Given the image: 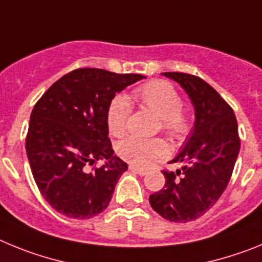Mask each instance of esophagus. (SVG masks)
Returning <instances> with one entry per match:
<instances>
[{
  "instance_id": "34e87169",
  "label": "esophagus",
  "mask_w": 262,
  "mask_h": 262,
  "mask_svg": "<svg viewBox=\"0 0 262 262\" xmlns=\"http://www.w3.org/2000/svg\"><path fill=\"white\" fill-rule=\"evenodd\" d=\"M129 170L134 173H138L139 176H145L148 173V169L139 168V166H136V165H129Z\"/></svg>"
}]
</instances>
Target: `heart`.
Listing matches in <instances>:
<instances>
[{"label": "heart", "mask_w": 262, "mask_h": 262, "mask_svg": "<svg viewBox=\"0 0 262 262\" xmlns=\"http://www.w3.org/2000/svg\"><path fill=\"white\" fill-rule=\"evenodd\" d=\"M134 98L147 106L161 119V128L168 136L182 142L191 128L190 114L181 106V97L174 86L166 81H151L134 90ZM131 102L124 96L111 101L107 110L108 131L114 136L123 135L128 127ZM169 149L163 139L128 138L118 144V155L136 166H148L168 155Z\"/></svg>", "instance_id": "obj_1"}]
</instances>
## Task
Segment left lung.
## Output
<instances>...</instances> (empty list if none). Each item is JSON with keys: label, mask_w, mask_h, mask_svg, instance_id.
<instances>
[{"label": "left lung", "mask_w": 262, "mask_h": 262, "mask_svg": "<svg viewBox=\"0 0 262 262\" xmlns=\"http://www.w3.org/2000/svg\"><path fill=\"white\" fill-rule=\"evenodd\" d=\"M163 75L186 92L195 123L182 151L169 161L181 163L182 168L164 170L165 185L149 195V203L166 221L186 223L202 216L226 190L240 151V138L233 110L214 88L187 73Z\"/></svg>", "instance_id": "1"}]
</instances>
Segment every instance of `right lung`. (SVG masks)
<instances>
[{
    "label": "right lung",
    "instance_id": "obj_1",
    "mask_svg": "<svg viewBox=\"0 0 262 262\" xmlns=\"http://www.w3.org/2000/svg\"><path fill=\"white\" fill-rule=\"evenodd\" d=\"M142 78L98 68L75 69L51 85L34 106L27 159L39 191L57 212L89 219L107 207L128 168L111 148L108 106L115 94ZM98 159L106 163L96 168Z\"/></svg>",
    "mask_w": 262,
    "mask_h": 262
}]
</instances>
